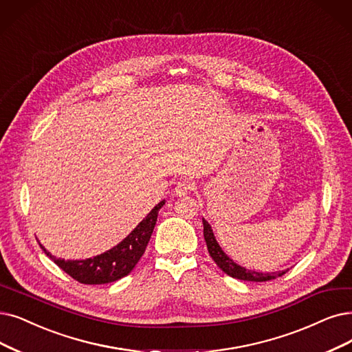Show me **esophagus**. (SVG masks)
<instances>
[{"mask_svg": "<svg viewBox=\"0 0 352 352\" xmlns=\"http://www.w3.org/2000/svg\"><path fill=\"white\" fill-rule=\"evenodd\" d=\"M193 189H195V182H192L189 179H184V180L177 182V185L175 188V193L177 196H185V195H188Z\"/></svg>", "mask_w": 352, "mask_h": 352, "instance_id": "34e87169", "label": "esophagus"}]
</instances>
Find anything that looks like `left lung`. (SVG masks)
Segmentation results:
<instances>
[{"label": "left lung", "mask_w": 352, "mask_h": 352, "mask_svg": "<svg viewBox=\"0 0 352 352\" xmlns=\"http://www.w3.org/2000/svg\"><path fill=\"white\" fill-rule=\"evenodd\" d=\"M202 222H204V236H205L209 256L214 258V261L223 273H227L228 276L238 280H245V282H269V280L277 278L287 272V270H282V272H274V273H263L256 270H248L245 267L236 264L232 258H230L227 254H225L223 250L218 244L210 223L205 218H202Z\"/></svg>", "instance_id": "1"}]
</instances>
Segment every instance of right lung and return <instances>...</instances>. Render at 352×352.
<instances>
[{"mask_svg":"<svg viewBox=\"0 0 352 352\" xmlns=\"http://www.w3.org/2000/svg\"><path fill=\"white\" fill-rule=\"evenodd\" d=\"M166 201L159 202L147 217L124 238V240L111 250L85 260H65L56 258L40 244L46 254L58 264L70 277L83 285H105L117 282L121 277L131 273V270L143 257L146 247L150 241L154 225H156L159 210Z\"/></svg>","mask_w":352,"mask_h":352,"instance_id":"1","label":"right lung"}]
</instances>
